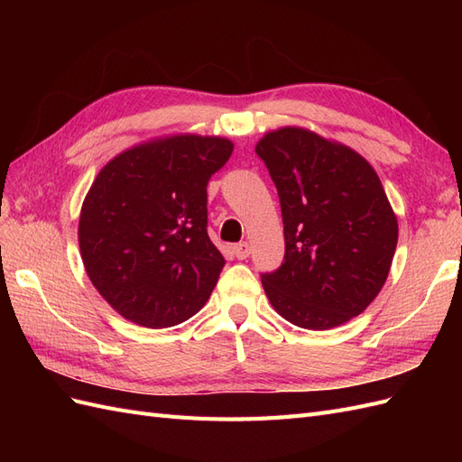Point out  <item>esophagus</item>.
Wrapping results in <instances>:
<instances>
[{
	"instance_id": "1",
	"label": "esophagus",
	"mask_w": 462,
	"mask_h": 462,
	"mask_svg": "<svg viewBox=\"0 0 462 462\" xmlns=\"http://www.w3.org/2000/svg\"><path fill=\"white\" fill-rule=\"evenodd\" d=\"M233 254L239 258V260H245V258H248V254H250V246H248V243H239V245H235L233 246Z\"/></svg>"
}]
</instances>
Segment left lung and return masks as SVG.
<instances>
[{"mask_svg":"<svg viewBox=\"0 0 462 462\" xmlns=\"http://www.w3.org/2000/svg\"><path fill=\"white\" fill-rule=\"evenodd\" d=\"M282 204L285 256L262 285L304 329H331L366 310L397 246V217L374 167L348 146L300 127L256 144Z\"/></svg>","mask_w":462,"mask_h":462,"instance_id":"8db88e82","label":"left lung"}]
</instances>
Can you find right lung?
I'll list each match as a JSON object with an SVG mask.
<instances>
[{"mask_svg":"<svg viewBox=\"0 0 462 462\" xmlns=\"http://www.w3.org/2000/svg\"><path fill=\"white\" fill-rule=\"evenodd\" d=\"M233 143L175 134L121 152L82 202L85 270L114 310L162 329L197 314L226 265L208 236V180Z\"/></svg>","mask_w":462,"mask_h":462,"instance_id":"right-lung-1","label":"right lung"}]
</instances>
